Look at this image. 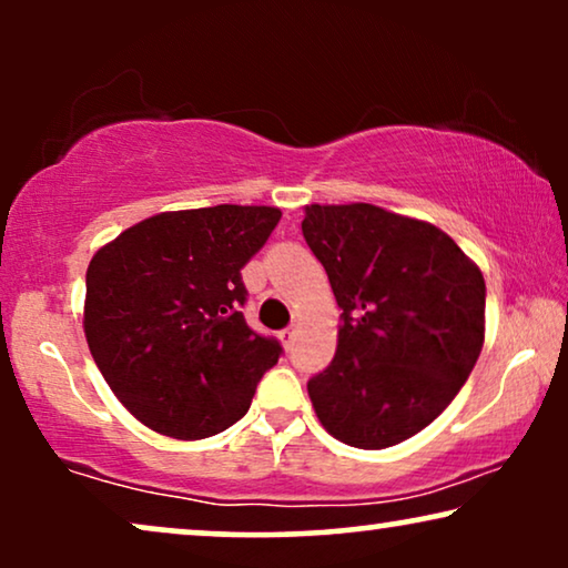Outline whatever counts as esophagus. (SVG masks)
Masks as SVG:
<instances>
[{
  "mask_svg": "<svg viewBox=\"0 0 568 568\" xmlns=\"http://www.w3.org/2000/svg\"><path fill=\"white\" fill-rule=\"evenodd\" d=\"M294 333H297V325H290V328H284V331H282V341H284V346H286V348L292 346Z\"/></svg>",
  "mask_w": 568,
  "mask_h": 568,
  "instance_id": "1",
  "label": "esophagus"
}]
</instances>
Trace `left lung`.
I'll use <instances>...</instances> for the list:
<instances>
[{"label":"left lung","mask_w":568,"mask_h":568,"mask_svg":"<svg viewBox=\"0 0 568 568\" xmlns=\"http://www.w3.org/2000/svg\"><path fill=\"white\" fill-rule=\"evenodd\" d=\"M302 235L344 310L336 356L307 383L317 418L359 449L414 437L478 359L484 274L434 224L372 204L305 206Z\"/></svg>","instance_id":"left-lung-1"}]
</instances>
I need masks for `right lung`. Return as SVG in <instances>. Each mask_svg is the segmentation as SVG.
<instances>
[{
	"label": "right lung",
	"mask_w": 568,
	"mask_h": 568,
	"mask_svg": "<svg viewBox=\"0 0 568 568\" xmlns=\"http://www.w3.org/2000/svg\"><path fill=\"white\" fill-rule=\"evenodd\" d=\"M278 220L274 206L168 212L92 255L84 336L115 398L144 426L204 439L247 414L284 348L245 323L240 271Z\"/></svg>",
	"instance_id": "1"
}]
</instances>
